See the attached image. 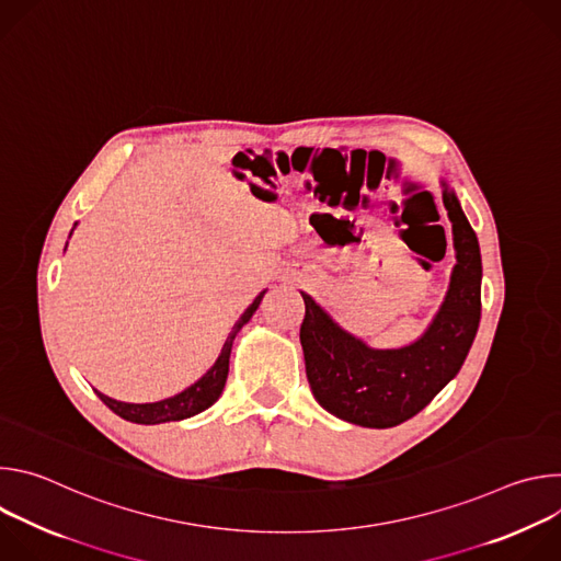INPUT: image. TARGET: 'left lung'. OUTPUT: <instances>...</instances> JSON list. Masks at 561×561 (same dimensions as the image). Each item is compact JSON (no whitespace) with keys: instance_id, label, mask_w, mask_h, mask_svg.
Here are the masks:
<instances>
[{"instance_id":"8db88e82","label":"left lung","mask_w":561,"mask_h":561,"mask_svg":"<svg viewBox=\"0 0 561 561\" xmlns=\"http://www.w3.org/2000/svg\"><path fill=\"white\" fill-rule=\"evenodd\" d=\"M442 199L453 224L457 264L442 308L417 342L402 348H370L301 293L306 314L299 342L306 377L319 407L344 422L390 428L415 417L459 373L472 346L482 317V255L446 182Z\"/></svg>"}]
</instances>
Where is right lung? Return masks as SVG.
<instances>
[{"label":"right lung","instance_id":"right-lung-1","mask_svg":"<svg viewBox=\"0 0 561 561\" xmlns=\"http://www.w3.org/2000/svg\"><path fill=\"white\" fill-rule=\"evenodd\" d=\"M266 290H262L255 301L244 310V314L239 317V322L232 327V331L228 333L224 348L217 357V362L213 364V368L197 379L193 386H188L186 390L178 392L175 397L162 399V402H152V404H126V402H117V399L102 394L100 390H95L100 394L102 402L122 420L126 422H135V424H162V422H180L186 417H193L206 409H210L226 383L228 377V359H230V348H232V340L234 335L242 331L244 324H249V319L253 317V312L260 308V301L264 297Z\"/></svg>","mask_w":561,"mask_h":561}]
</instances>
